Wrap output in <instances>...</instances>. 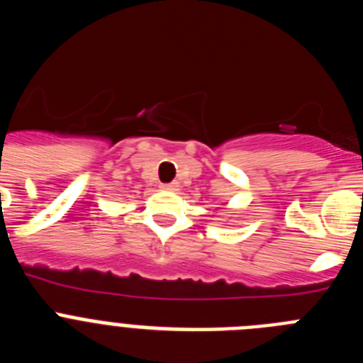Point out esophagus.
Listing matches in <instances>:
<instances>
[{"mask_svg": "<svg viewBox=\"0 0 363 363\" xmlns=\"http://www.w3.org/2000/svg\"><path fill=\"white\" fill-rule=\"evenodd\" d=\"M162 189L163 191H178V184L176 182H172V184H163Z\"/></svg>", "mask_w": 363, "mask_h": 363, "instance_id": "esophagus-1", "label": "esophagus"}]
</instances>
